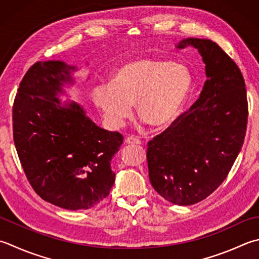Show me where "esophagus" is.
<instances>
[{"instance_id": "obj_1", "label": "esophagus", "mask_w": 259, "mask_h": 259, "mask_svg": "<svg viewBox=\"0 0 259 259\" xmlns=\"http://www.w3.org/2000/svg\"><path fill=\"white\" fill-rule=\"evenodd\" d=\"M125 143L130 145H139L141 144V141L139 139L134 138V136H128V138L125 139Z\"/></svg>"}]
</instances>
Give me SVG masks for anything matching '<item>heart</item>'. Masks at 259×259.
I'll return each mask as SVG.
<instances>
[{
	"label": "heart",
	"mask_w": 259,
	"mask_h": 259,
	"mask_svg": "<svg viewBox=\"0 0 259 259\" xmlns=\"http://www.w3.org/2000/svg\"><path fill=\"white\" fill-rule=\"evenodd\" d=\"M192 71L167 58L138 57L120 64L110 83L92 91L95 105L113 127H121L132 106L154 128L167 127L183 113L192 94Z\"/></svg>",
	"instance_id": "1"
}]
</instances>
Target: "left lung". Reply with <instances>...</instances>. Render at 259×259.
Masks as SVG:
<instances>
[{
  "mask_svg": "<svg viewBox=\"0 0 259 259\" xmlns=\"http://www.w3.org/2000/svg\"><path fill=\"white\" fill-rule=\"evenodd\" d=\"M201 54L207 80L198 100L148 143L149 178L164 199L193 205L227 178L245 140L246 84L237 64L209 39L186 38L176 47Z\"/></svg>",
  "mask_w": 259,
  "mask_h": 259,
  "instance_id": "left-lung-1",
  "label": "left lung"
}]
</instances>
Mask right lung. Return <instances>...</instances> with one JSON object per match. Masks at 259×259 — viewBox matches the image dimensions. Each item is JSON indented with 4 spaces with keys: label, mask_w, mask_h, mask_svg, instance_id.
<instances>
[{
    "label": "right lung",
    "mask_w": 259,
    "mask_h": 259,
    "mask_svg": "<svg viewBox=\"0 0 259 259\" xmlns=\"http://www.w3.org/2000/svg\"><path fill=\"white\" fill-rule=\"evenodd\" d=\"M76 66L37 62L13 104V140L29 183L46 202L66 209L95 207L115 183L110 161L123 135L97 126L75 101L62 102Z\"/></svg>",
    "instance_id": "obj_1"
}]
</instances>
